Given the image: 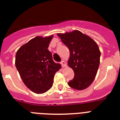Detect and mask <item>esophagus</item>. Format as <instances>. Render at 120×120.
I'll return each instance as SVG.
<instances>
[{
	"instance_id": "1",
	"label": "esophagus",
	"mask_w": 120,
	"mask_h": 120,
	"mask_svg": "<svg viewBox=\"0 0 120 120\" xmlns=\"http://www.w3.org/2000/svg\"><path fill=\"white\" fill-rule=\"evenodd\" d=\"M60 63H61L62 67H65L67 66V63H66V62H65V61H63V60H62V62H60Z\"/></svg>"
}]
</instances>
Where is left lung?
Masks as SVG:
<instances>
[{"label": "left lung", "instance_id": "obj_1", "mask_svg": "<svg viewBox=\"0 0 120 120\" xmlns=\"http://www.w3.org/2000/svg\"><path fill=\"white\" fill-rule=\"evenodd\" d=\"M69 49L68 65L73 69L75 76L68 83L76 90H83L92 84L100 64L101 51L92 38L78 30L57 34Z\"/></svg>", "mask_w": 120, "mask_h": 120}]
</instances>
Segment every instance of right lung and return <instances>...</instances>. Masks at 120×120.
<instances>
[{
  "mask_svg": "<svg viewBox=\"0 0 120 120\" xmlns=\"http://www.w3.org/2000/svg\"><path fill=\"white\" fill-rule=\"evenodd\" d=\"M53 37L36 36L16 52V69L26 87L36 94H43L51 88L55 73L61 68L47 49Z\"/></svg>",
  "mask_w": 120,
  "mask_h": 120,
  "instance_id": "1",
  "label": "right lung"
}]
</instances>
